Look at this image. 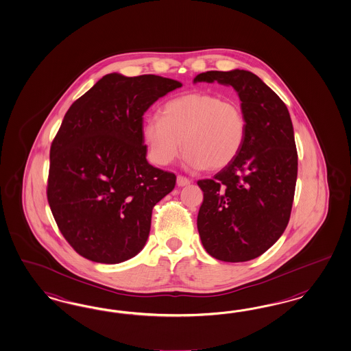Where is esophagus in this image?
Returning a JSON list of instances; mask_svg holds the SVG:
<instances>
[{
    "label": "esophagus",
    "instance_id": "obj_1",
    "mask_svg": "<svg viewBox=\"0 0 351 351\" xmlns=\"http://www.w3.org/2000/svg\"><path fill=\"white\" fill-rule=\"evenodd\" d=\"M176 182H178V185H179V186H186V185H189V184H191V180H189L188 178H185V176H181V175H179V176H178V179H176Z\"/></svg>",
    "mask_w": 351,
    "mask_h": 351
}]
</instances>
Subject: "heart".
Wrapping results in <instances>:
<instances>
[{"label": "heart", "instance_id": "b5f03b06", "mask_svg": "<svg viewBox=\"0 0 351 351\" xmlns=\"http://www.w3.org/2000/svg\"><path fill=\"white\" fill-rule=\"evenodd\" d=\"M141 131L149 158L158 166L176 160L184 144L188 167L221 170L245 145L247 118L237 101L210 93H191L167 101L162 118H145Z\"/></svg>", "mask_w": 351, "mask_h": 351}]
</instances>
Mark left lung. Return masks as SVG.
I'll list each match as a JSON object with an SVG mask.
<instances>
[{
    "label": "left lung",
    "mask_w": 351,
    "mask_h": 351,
    "mask_svg": "<svg viewBox=\"0 0 351 351\" xmlns=\"http://www.w3.org/2000/svg\"><path fill=\"white\" fill-rule=\"evenodd\" d=\"M232 86L247 118L238 157L213 179L198 180L197 226L204 250L226 263L263 255L286 230L298 179V150L287 106L257 75L210 71L194 82Z\"/></svg>",
    "instance_id": "1"
}]
</instances>
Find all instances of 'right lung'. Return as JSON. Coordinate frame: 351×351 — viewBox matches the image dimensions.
<instances>
[{
	"mask_svg": "<svg viewBox=\"0 0 351 351\" xmlns=\"http://www.w3.org/2000/svg\"><path fill=\"white\" fill-rule=\"evenodd\" d=\"M181 86L160 75L110 73L65 113L50 149L47 201L78 255L119 264L144 248L153 207L176 176L149 165L143 116Z\"/></svg>",
	"mask_w": 351,
	"mask_h": 351,
	"instance_id": "right-lung-1",
	"label": "right lung"
}]
</instances>
